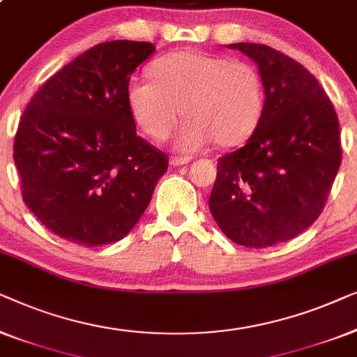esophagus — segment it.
Returning <instances> with one entry per match:
<instances>
[{"label":"esophagus","mask_w":357,"mask_h":357,"mask_svg":"<svg viewBox=\"0 0 357 357\" xmlns=\"http://www.w3.org/2000/svg\"><path fill=\"white\" fill-rule=\"evenodd\" d=\"M189 163V158H178V157H173L169 160V165H173V167H183V165H188Z\"/></svg>","instance_id":"obj_1"}]
</instances>
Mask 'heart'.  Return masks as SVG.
I'll return each instance as SVG.
<instances>
[{
	"mask_svg": "<svg viewBox=\"0 0 357 357\" xmlns=\"http://www.w3.org/2000/svg\"><path fill=\"white\" fill-rule=\"evenodd\" d=\"M152 77L129 79V112L149 137L163 140L183 108L189 119L178 134L179 152H199L213 140L220 147L243 144L264 116V79L250 63L181 50L157 59Z\"/></svg>",
	"mask_w": 357,
	"mask_h": 357,
	"instance_id": "obj_1",
	"label": "heart"
}]
</instances>
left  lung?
Masks as SVG:
<instances>
[{"instance_id": "obj_1", "label": "left lung", "mask_w": 357, "mask_h": 357, "mask_svg": "<svg viewBox=\"0 0 357 357\" xmlns=\"http://www.w3.org/2000/svg\"><path fill=\"white\" fill-rule=\"evenodd\" d=\"M259 66L265 109L244 147L218 158L208 207L233 243H286L322 213L341 165L340 123L319 80L259 43H231Z\"/></svg>"}]
</instances>
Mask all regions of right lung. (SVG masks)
Instances as JSON below:
<instances>
[{
  "label": "right lung",
  "instance_id": "add662e5",
  "mask_svg": "<svg viewBox=\"0 0 357 357\" xmlns=\"http://www.w3.org/2000/svg\"><path fill=\"white\" fill-rule=\"evenodd\" d=\"M147 42L95 45L30 100L14 139L22 199L52 233L97 248L123 239L167 173L163 152L139 137L126 100Z\"/></svg>",
  "mask_w": 357,
  "mask_h": 357
}]
</instances>
